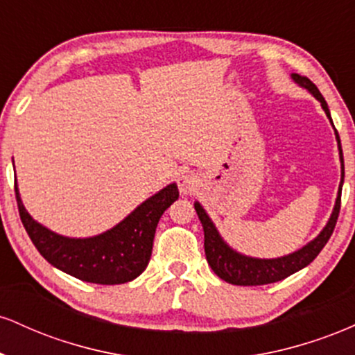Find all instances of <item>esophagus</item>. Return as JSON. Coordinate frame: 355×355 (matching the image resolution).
<instances>
[{"label": "esophagus", "instance_id": "esophagus-1", "mask_svg": "<svg viewBox=\"0 0 355 355\" xmlns=\"http://www.w3.org/2000/svg\"><path fill=\"white\" fill-rule=\"evenodd\" d=\"M177 182H178V189H180L183 195L191 193V191L197 189V178H195V175L191 173H182Z\"/></svg>", "mask_w": 355, "mask_h": 355}]
</instances>
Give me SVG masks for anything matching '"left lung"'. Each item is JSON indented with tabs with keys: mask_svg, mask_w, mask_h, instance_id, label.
<instances>
[{
	"mask_svg": "<svg viewBox=\"0 0 355 355\" xmlns=\"http://www.w3.org/2000/svg\"><path fill=\"white\" fill-rule=\"evenodd\" d=\"M292 80L295 83H299L300 87L309 89L317 100L320 101L322 108H324L325 115L329 116L332 123L331 112H329L327 103H325L324 96L320 95L319 88L312 83L307 76H300L297 73H292ZM334 126V123H332ZM336 138L337 144H339V155H340V164H342V178L339 191H337V200L334 205V211L329 218L327 225L324 227V230L317 235L312 242H309L307 245L300 248V250L294 252V254H288L285 257H279V259H254V257H247L235 252L234 248H230L223 242V239L220 237V234L215 229L214 222H211L207 211L203 210V207L198 202H195V210H197L198 218H200L202 227H203V235H205V255L207 262L211 267V270L217 274L220 279L225 280V282L234 284V285H266V284H274L279 280L287 279L288 275L295 274L300 268L307 267L309 263L320 254L322 248L325 247V243L331 239L334 229H336L337 217H339L340 211V193H342V183H344V155H342V146H340V138L339 133L336 130Z\"/></svg>",
	"mask_w": 355,
	"mask_h": 355,
	"instance_id": "1",
	"label": "left lung"
}]
</instances>
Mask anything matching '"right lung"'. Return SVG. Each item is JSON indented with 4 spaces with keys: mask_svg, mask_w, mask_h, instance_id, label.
<instances>
[{
    "mask_svg": "<svg viewBox=\"0 0 355 355\" xmlns=\"http://www.w3.org/2000/svg\"><path fill=\"white\" fill-rule=\"evenodd\" d=\"M16 202L31 242L53 267L89 284L116 285L137 279L148 266L158 220L178 198L175 183L138 205L125 220L96 237L70 239L48 230L31 218L19 198Z\"/></svg>",
    "mask_w": 355,
    "mask_h": 355,
    "instance_id": "add662e5",
    "label": "right lung"
}]
</instances>
